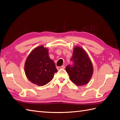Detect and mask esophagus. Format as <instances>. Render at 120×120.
<instances>
[{
  "label": "esophagus",
  "mask_w": 120,
  "mask_h": 120,
  "mask_svg": "<svg viewBox=\"0 0 120 120\" xmlns=\"http://www.w3.org/2000/svg\"><path fill=\"white\" fill-rule=\"evenodd\" d=\"M56 68H57V69L58 70H60V69H61V68H65V66H64V65H63V66H61V67H56Z\"/></svg>",
  "instance_id": "esophagus-1"
}]
</instances>
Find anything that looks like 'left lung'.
Listing matches in <instances>:
<instances>
[{"mask_svg": "<svg viewBox=\"0 0 120 120\" xmlns=\"http://www.w3.org/2000/svg\"><path fill=\"white\" fill-rule=\"evenodd\" d=\"M71 60L73 64H69L66 68L70 79L79 86L86 85L93 73V64L88 54L82 48L75 46Z\"/></svg>", "mask_w": 120, "mask_h": 120, "instance_id": "1", "label": "left lung"}]
</instances>
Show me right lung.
<instances>
[{"label": "right lung", "instance_id": "right-lung-1", "mask_svg": "<svg viewBox=\"0 0 120 120\" xmlns=\"http://www.w3.org/2000/svg\"><path fill=\"white\" fill-rule=\"evenodd\" d=\"M24 71L29 81L43 86L52 81L57 70L53 61L50 59L48 49L41 45L29 54L24 64Z\"/></svg>", "mask_w": 120, "mask_h": 120}]
</instances>
